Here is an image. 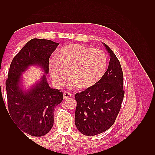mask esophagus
<instances>
[{
	"label": "esophagus",
	"mask_w": 155,
	"mask_h": 155,
	"mask_svg": "<svg viewBox=\"0 0 155 155\" xmlns=\"http://www.w3.org/2000/svg\"><path fill=\"white\" fill-rule=\"evenodd\" d=\"M72 94L70 93V92H64L63 93V97H64V98H68V97H72Z\"/></svg>",
	"instance_id": "34e87169"
}]
</instances>
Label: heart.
Masks as SVG:
<instances>
[{
	"mask_svg": "<svg viewBox=\"0 0 155 155\" xmlns=\"http://www.w3.org/2000/svg\"><path fill=\"white\" fill-rule=\"evenodd\" d=\"M107 58L101 50L72 44L62 48L57 58L50 60V74L56 85L61 86L70 70L72 87L90 88L104 76Z\"/></svg>",
	"mask_w": 155,
	"mask_h": 155,
	"instance_id": "b5f03b06",
	"label": "heart"
}]
</instances>
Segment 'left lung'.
<instances>
[{"label": "left lung", "mask_w": 155, "mask_h": 155, "mask_svg": "<svg viewBox=\"0 0 155 155\" xmlns=\"http://www.w3.org/2000/svg\"><path fill=\"white\" fill-rule=\"evenodd\" d=\"M104 45L110 57L107 70L96 85L75 95V124L79 132L88 137L105 132L114 124L125 94L120 63L112 50Z\"/></svg>", "instance_id": "8db88e82"}]
</instances>
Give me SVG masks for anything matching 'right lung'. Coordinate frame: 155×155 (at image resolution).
<instances>
[{"label": "right lung", "mask_w": 155, "mask_h": 155, "mask_svg": "<svg viewBox=\"0 0 155 155\" xmlns=\"http://www.w3.org/2000/svg\"><path fill=\"white\" fill-rule=\"evenodd\" d=\"M59 43L33 39L23 46L11 63L6 81L8 107L11 118L22 132L33 137L47 134L54 125L55 107L63 100V94L50 87L45 75L28 92L19 84L22 72L30 65L41 66L47 74L49 58Z\"/></svg>", "instance_id": "add662e5"}]
</instances>
